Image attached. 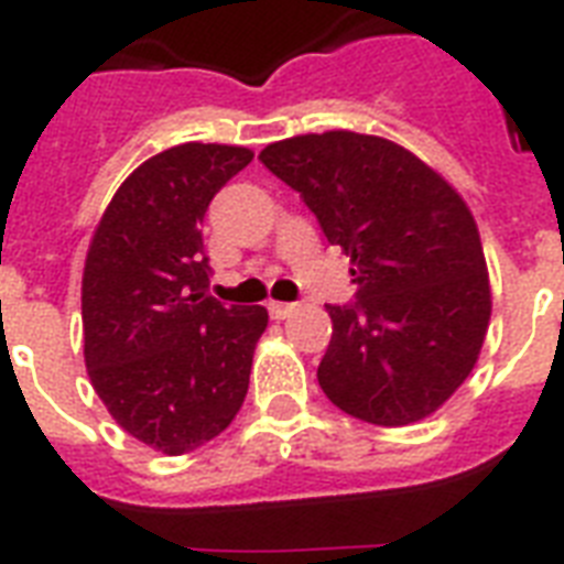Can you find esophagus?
Listing matches in <instances>:
<instances>
[{
	"label": "esophagus",
	"instance_id": "34e87169",
	"mask_svg": "<svg viewBox=\"0 0 564 564\" xmlns=\"http://www.w3.org/2000/svg\"><path fill=\"white\" fill-rule=\"evenodd\" d=\"M295 310V304H286V301H269V316L272 318H286Z\"/></svg>",
	"mask_w": 564,
	"mask_h": 564
}]
</instances>
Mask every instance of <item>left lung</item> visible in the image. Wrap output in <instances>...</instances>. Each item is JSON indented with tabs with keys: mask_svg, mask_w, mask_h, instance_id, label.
I'll list each match as a JSON object with an SVG mask.
<instances>
[{
	"mask_svg": "<svg viewBox=\"0 0 564 564\" xmlns=\"http://www.w3.org/2000/svg\"><path fill=\"white\" fill-rule=\"evenodd\" d=\"M260 161L351 254L357 304H327L334 334L318 386L380 427L433 415L471 375L491 318L480 230L463 195L410 149L343 128L269 143Z\"/></svg>",
	"mask_w": 564,
	"mask_h": 564,
	"instance_id": "obj_1",
	"label": "left lung"
}]
</instances>
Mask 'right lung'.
<instances>
[{
	"instance_id": "right-lung-1",
	"label": "right lung",
	"mask_w": 564,
	"mask_h": 564,
	"mask_svg": "<svg viewBox=\"0 0 564 564\" xmlns=\"http://www.w3.org/2000/svg\"><path fill=\"white\" fill-rule=\"evenodd\" d=\"M254 152L181 143L140 163L93 230L82 278L84 362L119 427L166 456L228 427L248 392L265 307L207 295V204Z\"/></svg>"
}]
</instances>
